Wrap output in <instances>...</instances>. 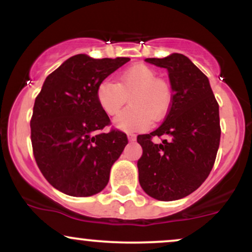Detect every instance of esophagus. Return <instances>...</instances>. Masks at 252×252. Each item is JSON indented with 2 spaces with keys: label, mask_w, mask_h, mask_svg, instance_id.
I'll list each match as a JSON object with an SVG mask.
<instances>
[{
  "label": "esophagus",
  "mask_w": 252,
  "mask_h": 252,
  "mask_svg": "<svg viewBox=\"0 0 252 252\" xmlns=\"http://www.w3.org/2000/svg\"><path fill=\"white\" fill-rule=\"evenodd\" d=\"M128 140L130 141V142H134V141L136 140V135L135 134H128Z\"/></svg>",
  "instance_id": "obj_1"
}]
</instances>
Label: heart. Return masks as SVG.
<instances>
[{
  "label": "heart",
  "instance_id": "obj_1",
  "mask_svg": "<svg viewBox=\"0 0 252 252\" xmlns=\"http://www.w3.org/2000/svg\"><path fill=\"white\" fill-rule=\"evenodd\" d=\"M97 100L109 116H115L130 100V108L115 118V126L126 132L143 131L153 120L160 121L168 114L173 102L172 88L144 63H136L121 72L117 83L105 79L97 88Z\"/></svg>",
  "mask_w": 252,
  "mask_h": 252
}]
</instances>
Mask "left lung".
I'll use <instances>...</instances> for the list:
<instances>
[{"mask_svg":"<svg viewBox=\"0 0 252 252\" xmlns=\"http://www.w3.org/2000/svg\"><path fill=\"white\" fill-rule=\"evenodd\" d=\"M146 62L168 71L173 102L158 129L137 136L143 149L138 181L152 198L178 200L199 189L212 170L220 142L219 105L209 78L184 54ZM162 134L169 140L160 145L151 141Z\"/></svg>","mask_w":252,"mask_h":252,"instance_id":"8db88e82","label":"left lung"}]
</instances>
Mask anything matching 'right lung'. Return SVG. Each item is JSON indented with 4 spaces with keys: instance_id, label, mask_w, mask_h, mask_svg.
<instances>
[{
    "instance_id": "add662e5",
    "label": "right lung",
    "mask_w": 252,
    "mask_h": 252,
    "mask_svg": "<svg viewBox=\"0 0 252 252\" xmlns=\"http://www.w3.org/2000/svg\"><path fill=\"white\" fill-rule=\"evenodd\" d=\"M129 58L94 59L77 54L46 78L35 98L31 138L37 167L54 189L72 196L99 193L128 138L100 132L110 118L97 100L100 83Z\"/></svg>"
}]
</instances>
